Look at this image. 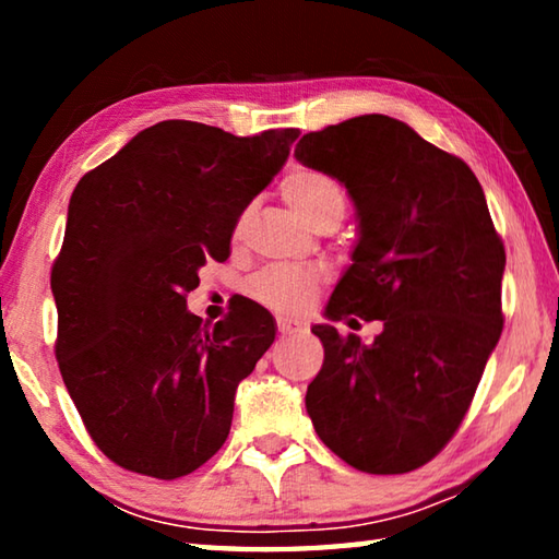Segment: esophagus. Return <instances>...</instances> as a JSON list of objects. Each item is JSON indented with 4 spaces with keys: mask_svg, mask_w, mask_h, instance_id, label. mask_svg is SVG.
<instances>
[{
    "mask_svg": "<svg viewBox=\"0 0 559 559\" xmlns=\"http://www.w3.org/2000/svg\"><path fill=\"white\" fill-rule=\"evenodd\" d=\"M306 330V323H300V320H293V318H278V333L281 335H296Z\"/></svg>",
    "mask_w": 559,
    "mask_h": 559,
    "instance_id": "1",
    "label": "esophagus"
}]
</instances>
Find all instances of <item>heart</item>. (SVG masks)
Listing matches in <instances>:
<instances>
[{
    "mask_svg": "<svg viewBox=\"0 0 559 559\" xmlns=\"http://www.w3.org/2000/svg\"><path fill=\"white\" fill-rule=\"evenodd\" d=\"M283 194L288 204L296 210L308 224L318 226L325 219H343L347 194L343 185L335 177L318 169H298L286 177L283 182ZM323 283V273L318 269H293V266H276L261 271L257 278L249 283V296L278 313H293L300 310L310 296Z\"/></svg>",
    "mask_w": 559,
    "mask_h": 559,
    "instance_id": "obj_1",
    "label": "heart"
}]
</instances>
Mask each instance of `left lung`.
Returning a JSON list of instances; mask_svg holds the SVG:
<instances>
[{
    "label": "left lung",
    "instance_id": "1",
    "mask_svg": "<svg viewBox=\"0 0 559 559\" xmlns=\"http://www.w3.org/2000/svg\"><path fill=\"white\" fill-rule=\"evenodd\" d=\"M296 159L345 185L357 212L325 316L384 325L372 345L313 328L325 359L308 416L353 468L414 471L456 433L503 330L506 249L486 194L461 157L380 112L308 132Z\"/></svg>",
    "mask_w": 559,
    "mask_h": 559
}]
</instances>
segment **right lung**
<instances>
[{"label": "right lung", "mask_w": 559, "mask_h": 559, "mask_svg": "<svg viewBox=\"0 0 559 559\" xmlns=\"http://www.w3.org/2000/svg\"><path fill=\"white\" fill-rule=\"evenodd\" d=\"M298 135L236 138L163 120L75 185L51 269L56 359L91 439L118 466L173 480L229 437L236 386L271 347L276 323L249 298L219 323H202L187 293L206 261L229 259L241 212Z\"/></svg>", "instance_id": "add662e5"}]
</instances>
